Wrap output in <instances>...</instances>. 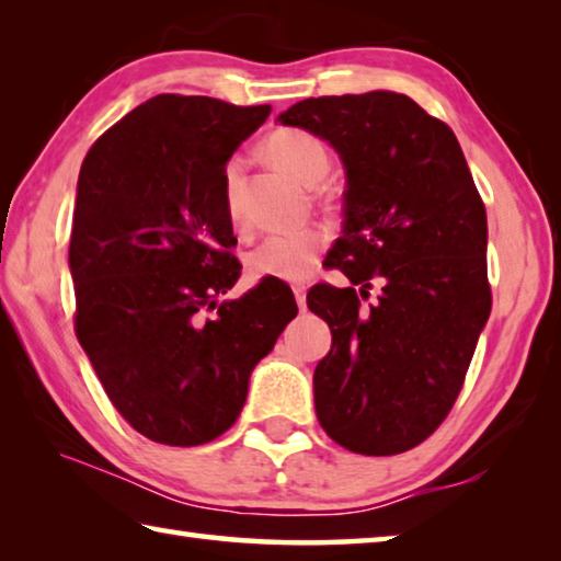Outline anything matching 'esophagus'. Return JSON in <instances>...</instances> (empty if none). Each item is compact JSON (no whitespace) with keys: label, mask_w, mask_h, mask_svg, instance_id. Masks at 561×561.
<instances>
[{"label":"esophagus","mask_w":561,"mask_h":561,"mask_svg":"<svg viewBox=\"0 0 561 561\" xmlns=\"http://www.w3.org/2000/svg\"><path fill=\"white\" fill-rule=\"evenodd\" d=\"M294 299H297L301 311H307V289H304V287H294Z\"/></svg>","instance_id":"esophagus-1"}]
</instances>
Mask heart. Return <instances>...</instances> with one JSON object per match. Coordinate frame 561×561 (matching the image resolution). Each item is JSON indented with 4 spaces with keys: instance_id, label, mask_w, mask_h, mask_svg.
I'll return each instance as SVG.
<instances>
[{
    "instance_id": "b5f03b06",
    "label": "heart",
    "mask_w": 561,
    "mask_h": 561,
    "mask_svg": "<svg viewBox=\"0 0 561 561\" xmlns=\"http://www.w3.org/2000/svg\"><path fill=\"white\" fill-rule=\"evenodd\" d=\"M264 153L274 165L287 170L304 185H317L329 173V150L317 136L297 128H282L264 140ZM244 165L240 158H230L225 165V205L234 227H242L240 187ZM327 237L321 230H299L272 234L247 254V274L252 279L304 282L314 274Z\"/></svg>"
}]
</instances>
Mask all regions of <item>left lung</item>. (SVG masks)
I'll return each instance as SVG.
<instances>
[{"label":"left lung","instance_id":"left-lung-1","mask_svg":"<svg viewBox=\"0 0 561 561\" xmlns=\"http://www.w3.org/2000/svg\"><path fill=\"white\" fill-rule=\"evenodd\" d=\"M277 121L329 140L346 168L329 254L351 287L307 294L331 329L317 417L351 453H405L450 413L490 317L485 205L450 126L403 93L307 99Z\"/></svg>","mask_w":561,"mask_h":561}]
</instances>
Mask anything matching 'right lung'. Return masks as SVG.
<instances>
[{
    "mask_svg": "<svg viewBox=\"0 0 561 561\" xmlns=\"http://www.w3.org/2000/svg\"><path fill=\"white\" fill-rule=\"evenodd\" d=\"M270 111L160 93L83 158L73 329L116 411L156 443L190 448L230 428L252 368L297 317L279 279L217 301L242 270L225 165Z\"/></svg>",
    "mask_w": 561,
    "mask_h": 561,
    "instance_id": "1",
    "label": "right lung"
}]
</instances>
